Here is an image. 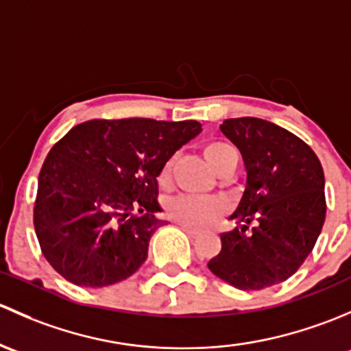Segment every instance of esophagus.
<instances>
[{
    "mask_svg": "<svg viewBox=\"0 0 351 351\" xmlns=\"http://www.w3.org/2000/svg\"><path fill=\"white\" fill-rule=\"evenodd\" d=\"M180 228H182L187 234H189V237H193V238L197 237V234H201V230H197V228H191V226H186V225H180Z\"/></svg>",
    "mask_w": 351,
    "mask_h": 351,
    "instance_id": "34e87169",
    "label": "esophagus"
}]
</instances>
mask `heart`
I'll return each mask as SVG.
<instances>
[{"instance_id":"1","label":"heart","mask_w":351,"mask_h":351,"mask_svg":"<svg viewBox=\"0 0 351 351\" xmlns=\"http://www.w3.org/2000/svg\"><path fill=\"white\" fill-rule=\"evenodd\" d=\"M233 154V147H230L225 142H209L202 147V155L215 172L221 165V162H225ZM171 177L172 160H169L165 162L160 174H158V182L162 186H167L171 182ZM223 211H225V204L221 201L197 199V197L186 196V194L169 197L165 202V213H167L169 218L180 223V225L191 226V228H202V226L209 225L211 221L218 219L223 215Z\"/></svg>"}]
</instances>
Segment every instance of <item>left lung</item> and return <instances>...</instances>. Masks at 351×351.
Masks as SVG:
<instances>
[{
  "label": "left lung",
  "mask_w": 351,
  "mask_h": 351,
  "mask_svg": "<svg viewBox=\"0 0 351 351\" xmlns=\"http://www.w3.org/2000/svg\"><path fill=\"white\" fill-rule=\"evenodd\" d=\"M238 147L247 187L237 228L221 233V252L208 262L216 277L241 291L284 282L313 252L326 218L324 172L306 142L260 118H230L219 126Z\"/></svg>",
  "instance_id": "obj_1"
}]
</instances>
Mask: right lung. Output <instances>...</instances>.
Instances as JSON below:
<instances>
[{"label":"right lung","instance_id":"1","mask_svg":"<svg viewBox=\"0 0 351 351\" xmlns=\"http://www.w3.org/2000/svg\"><path fill=\"white\" fill-rule=\"evenodd\" d=\"M201 123L150 118L89 120L52 147L38 174L34 226L47 262L64 279L104 287L128 279L165 225L157 177ZM136 208L140 217H132Z\"/></svg>","mask_w":351,"mask_h":351}]
</instances>
